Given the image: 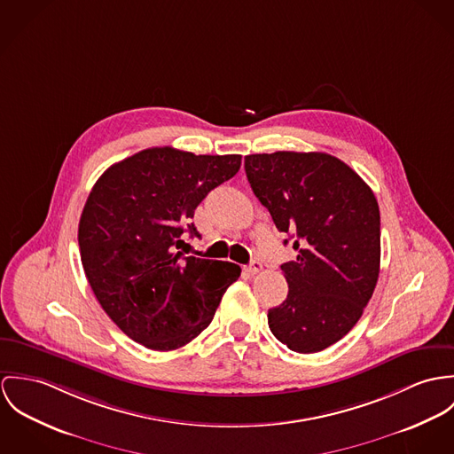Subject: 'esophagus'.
Wrapping results in <instances>:
<instances>
[{
    "label": "esophagus",
    "instance_id": "1",
    "mask_svg": "<svg viewBox=\"0 0 454 454\" xmlns=\"http://www.w3.org/2000/svg\"><path fill=\"white\" fill-rule=\"evenodd\" d=\"M246 270H247L251 275H255V273H259V271L262 270V264H261L257 259H254V261H252L251 264H249Z\"/></svg>",
    "mask_w": 454,
    "mask_h": 454
}]
</instances>
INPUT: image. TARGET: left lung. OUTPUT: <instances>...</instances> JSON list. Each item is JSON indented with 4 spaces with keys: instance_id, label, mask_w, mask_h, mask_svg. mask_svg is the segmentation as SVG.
<instances>
[{
    "instance_id": "left-lung-1",
    "label": "left lung",
    "mask_w": 454,
    "mask_h": 454,
    "mask_svg": "<svg viewBox=\"0 0 454 454\" xmlns=\"http://www.w3.org/2000/svg\"><path fill=\"white\" fill-rule=\"evenodd\" d=\"M246 174L298 251L282 264L289 294L268 309V325L293 352L325 350L352 331L378 282L376 197L353 168L327 153L249 154Z\"/></svg>"
}]
</instances>
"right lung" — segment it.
<instances>
[{
    "label": "right lung",
    "instance_id": "obj_1",
    "mask_svg": "<svg viewBox=\"0 0 454 454\" xmlns=\"http://www.w3.org/2000/svg\"><path fill=\"white\" fill-rule=\"evenodd\" d=\"M240 154L150 148L111 165L83 207L78 244L89 284L107 317L134 341L170 352L212 322L240 266L179 251L200 237L195 208L231 179Z\"/></svg>",
    "mask_w": 454,
    "mask_h": 454
}]
</instances>
